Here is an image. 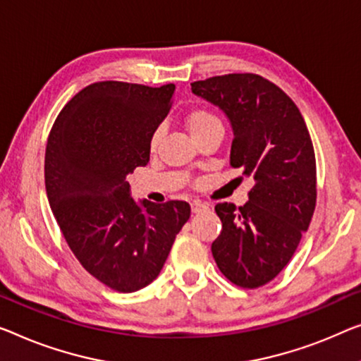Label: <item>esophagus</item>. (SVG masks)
Listing matches in <instances>:
<instances>
[{
    "mask_svg": "<svg viewBox=\"0 0 361 361\" xmlns=\"http://www.w3.org/2000/svg\"><path fill=\"white\" fill-rule=\"evenodd\" d=\"M206 209H209V206H207L206 202H201V201H192L191 202V211L195 212V214L206 211Z\"/></svg>",
    "mask_w": 361,
    "mask_h": 361,
    "instance_id": "1",
    "label": "esophagus"
}]
</instances>
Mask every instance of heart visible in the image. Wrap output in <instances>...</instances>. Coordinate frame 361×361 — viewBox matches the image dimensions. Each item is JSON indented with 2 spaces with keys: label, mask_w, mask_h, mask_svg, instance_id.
Returning a JSON list of instances; mask_svg holds the SVG:
<instances>
[{
  "label": "heart",
  "mask_w": 361,
  "mask_h": 361,
  "mask_svg": "<svg viewBox=\"0 0 361 361\" xmlns=\"http://www.w3.org/2000/svg\"><path fill=\"white\" fill-rule=\"evenodd\" d=\"M185 123L195 139L201 136L202 133H206L207 129L222 125L220 118L209 109H204V106H196V109L188 111L185 116ZM160 139H162V131L157 129L152 134V137H150V150H155L159 147Z\"/></svg>",
  "instance_id": "b5f03b06"
}]
</instances>
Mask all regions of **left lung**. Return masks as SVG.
I'll use <instances>...</instances> for the list:
<instances>
[{
    "label": "left lung",
    "mask_w": 361,
    "mask_h": 361,
    "mask_svg": "<svg viewBox=\"0 0 361 361\" xmlns=\"http://www.w3.org/2000/svg\"><path fill=\"white\" fill-rule=\"evenodd\" d=\"M233 128L230 165L255 180L248 202H220L212 243L220 272L241 288L271 282L288 264L316 207V159L295 102L259 74L235 73L191 84Z\"/></svg>",
    "instance_id": "1"
}]
</instances>
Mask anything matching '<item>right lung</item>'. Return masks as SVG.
Listing matches in <instances>:
<instances>
[{
	"label": "right lung",
	"mask_w": 361,
	"mask_h": 361,
	"mask_svg": "<svg viewBox=\"0 0 361 361\" xmlns=\"http://www.w3.org/2000/svg\"><path fill=\"white\" fill-rule=\"evenodd\" d=\"M175 84L102 80L63 106L45 150V188L60 230L85 271L121 293L157 279L191 207L137 204L126 176L149 162L150 137Z\"/></svg>",
	"instance_id": "obj_1"
}]
</instances>
